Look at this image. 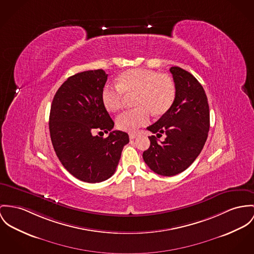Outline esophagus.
Masks as SVG:
<instances>
[{"label":"esophagus","instance_id":"1","mask_svg":"<svg viewBox=\"0 0 254 254\" xmlns=\"http://www.w3.org/2000/svg\"><path fill=\"white\" fill-rule=\"evenodd\" d=\"M136 136L137 134H135V133H130V134H129V139H131V140H132V139L136 138Z\"/></svg>","mask_w":254,"mask_h":254}]
</instances>
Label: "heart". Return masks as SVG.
<instances>
[{"label":"heart","instance_id":"heart-1","mask_svg":"<svg viewBox=\"0 0 254 254\" xmlns=\"http://www.w3.org/2000/svg\"><path fill=\"white\" fill-rule=\"evenodd\" d=\"M135 93L136 108L123 112L116 120L121 130L133 132L149 123L151 113L155 116L165 114L175 101L176 85L167 74L146 68H133L119 75L118 85L105 84L101 99L108 111L115 112L124 106L126 95Z\"/></svg>","mask_w":254,"mask_h":254}]
</instances>
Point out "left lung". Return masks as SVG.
<instances>
[{"instance_id": "obj_1", "label": "left lung", "mask_w": 254, "mask_h": 254, "mask_svg": "<svg viewBox=\"0 0 254 254\" xmlns=\"http://www.w3.org/2000/svg\"><path fill=\"white\" fill-rule=\"evenodd\" d=\"M170 72L176 85V98L171 108L154 125L147 127L155 135L149 136L151 145L143 153L146 164L155 173L174 176L185 171L201 153L210 128L208 98L202 85L189 71L172 66Z\"/></svg>"}]
</instances>
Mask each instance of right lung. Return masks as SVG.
<instances>
[{"mask_svg":"<svg viewBox=\"0 0 254 254\" xmlns=\"http://www.w3.org/2000/svg\"><path fill=\"white\" fill-rule=\"evenodd\" d=\"M108 74L102 69L87 70L66 79L54 96L49 130L52 145L63 166L80 181L99 183L116 171L128 134L114 130L101 99ZM96 131H111L106 138Z\"/></svg>","mask_w":254,"mask_h":254,"instance_id":"right-lung-1","label":"right lung"}]
</instances>
